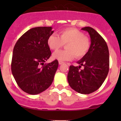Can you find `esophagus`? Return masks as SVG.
I'll list each match as a JSON object with an SVG mask.
<instances>
[{"label": "esophagus", "instance_id": "34e87169", "mask_svg": "<svg viewBox=\"0 0 121 121\" xmlns=\"http://www.w3.org/2000/svg\"><path fill=\"white\" fill-rule=\"evenodd\" d=\"M58 64H59L60 65H61V64H64V62H63V61H58Z\"/></svg>", "mask_w": 121, "mask_h": 121}]
</instances>
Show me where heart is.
Returning <instances> with one entry per match:
<instances>
[{
    "label": "heart",
    "mask_w": 121,
    "mask_h": 121,
    "mask_svg": "<svg viewBox=\"0 0 121 121\" xmlns=\"http://www.w3.org/2000/svg\"><path fill=\"white\" fill-rule=\"evenodd\" d=\"M47 45L51 50H57L66 44L65 50H58L53 54V58L59 61H71L75 57L78 59L84 57L90 47V39L76 28H67L52 35L47 39Z\"/></svg>",
    "instance_id": "obj_1"
}]
</instances>
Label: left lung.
Returning <instances> with one entry per match:
<instances>
[{
    "label": "left lung",
    "instance_id": "obj_1",
    "mask_svg": "<svg viewBox=\"0 0 121 121\" xmlns=\"http://www.w3.org/2000/svg\"><path fill=\"white\" fill-rule=\"evenodd\" d=\"M82 30L88 32L91 46L87 54L77 61L79 66L70 65L67 79L69 86L78 93H92L102 85L108 74L109 50L107 43L95 30L85 27ZM84 66V68H80Z\"/></svg>",
    "mask_w": 121,
    "mask_h": 121
}]
</instances>
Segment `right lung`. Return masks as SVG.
Wrapping results in <instances>:
<instances>
[{
  "label": "right lung",
  "instance_id": "add662e5",
  "mask_svg": "<svg viewBox=\"0 0 121 121\" xmlns=\"http://www.w3.org/2000/svg\"><path fill=\"white\" fill-rule=\"evenodd\" d=\"M53 32L52 27L32 28L19 38L13 48L12 74L19 87L29 94L41 93L53 81L58 61L44 64L52 55L47 41Z\"/></svg>",
  "mask_w": 121,
  "mask_h": 121
}]
</instances>
